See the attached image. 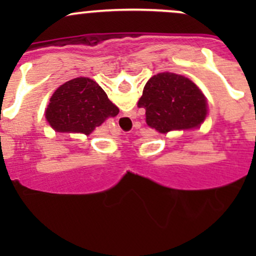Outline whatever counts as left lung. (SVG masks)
I'll return each mask as SVG.
<instances>
[{
    "label": "left lung",
    "instance_id": "obj_1",
    "mask_svg": "<svg viewBox=\"0 0 256 256\" xmlns=\"http://www.w3.org/2000/svg\"><path fill=\"white\" fill-rule=\"evenodd\" d=\"M138 108L146 110V122L160 134L200 128L208 112L200 88L186 76L158 73L146 82Z\"/></svg>",
    "mask_w": 256,
    "mask_h": 256
}]
</instances>
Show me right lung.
Masks as SVG:
<instances>
[{"mask_svg":"<svg viewBox=\"0 0 256 256\" xmlns=\"http://www.w3.org/2000/svg\"><path fill=\"white\" fill-rule=\"evenodd\" d=\"M118 109L106 92L92 79H72L62 84L52 95L46 118L56 132H80L90 135Z\"/></svg>","mask_w":256,"mask_h":256,"instance_id":"add662e5","label":"right lung"}]
</instances>
